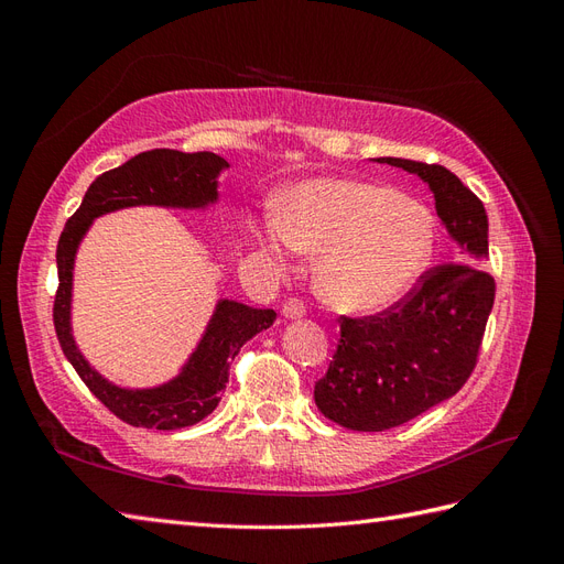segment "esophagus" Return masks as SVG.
I'll return each mask as SVG.
<instances>
[{
    "label": "esophagus",
    "instance_id": "obj_1",
    "mask_svg": "<svg viewBox=\"0 0 564 564\" xmlns=\"http://www.w3.org/2000/svg\"><path fill=\"white\" fill-rule=\"evenodd\" d=\"M282 315H284V317H289V319H299V317H303V315H305V305H303V301H301V299H296V296H289V299H284V303H282Z\"/></svg>",
    "mask_w": 564,
    "mask_h": 564
}]
</instances>
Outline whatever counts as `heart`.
Segmentation results:
<instances>
[{
  "mask_svg": "<svg viewBox=\"0 0 564 564\" xmlns=\"http://www.w3.org/2000/svg\"><path fill=\"white\" fill-rule=\"evenodd\" d=\"M270 259L284 247L317 256L315 286L332 308L369 313L402 296L433 251V218L392 187L355 178H313L286 195L259 230Z\"/></svg>",
  "mask_w": 564,
  "mask_h": 564,
  "instance_id": "heart-1",
  "label": "heart"
}]
</instances>
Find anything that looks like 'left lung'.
Wrapping results in <instances>:
<instances>
[{"label": "left lung", "mask_w": 564, "mask_h": 564, "mask_svg": "<svg viewBox=\"0 0 564 564\" xmlns=\"http://www.w3.org/2000/svg\"><path fill=\"white\" fill-rule=\"evenodd\" d=\"M377 162L421 176L458 251L456 259L421 272L390 308L348 317L329 369L315 383V404L350 431H388L429 412L464 388L473 373L497 282L475 263L487 256V212L456 174L440 164L400 158Z\"/></svg>", "instance_id": "left-lung-1"}]
</instances>
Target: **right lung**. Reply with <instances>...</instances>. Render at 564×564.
<instances>
[{
	"label": "right lung",
	"mask_w": 564,
	"mask_h": 564,
	"mask_svg": "<svg viewBox=\"0 0 564 564\" xmlns=\"http://www.w3.org/2000/svg\"><path fill=\"white\" fill-rule=\"evenodd\" d=\"M228 162L214 152H181L158 148L141 152L122 166L100 174L84 195L79 209L67 218L56 247L58 289L54 327L67 360L94 395L110 412L135 429L176 431L209 416L226 390L230 362L240 348L275 322V311L249 308L237 301H220L197 350L174 381L160 388L127 390L108 383L79 355L70 334L73 263L84 232L100 214L160 204V207H204L216 199V176Z\"/></svg>",
	"instance_id": "obj_1"
}]
</instances>
